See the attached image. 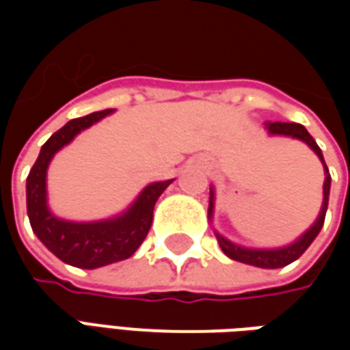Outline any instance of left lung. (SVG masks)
<instances>
[{
    "instance_id": "8db88e82",
    "label": "left lung",
    "mask_w": 350,
    "mask_h": 350,
    "mask_svg": "<svg viewBox=\"0 0 350 350\" xmlns=\"http://www.w3.org/2000/svg\"><path fill=\"white\" fill-rule=\"evenodd\" d=\"M266 129L270 135H283V137L298 138L301 142L313 150V152L319 155V159L323 161L324 165V198H323V208H321V213L317 221L311 225V227L304 232V234L293 242L291 245H285V247H278V250H250V247H242V245H236V243L228 242L227 238H223L219 232H215V238L219 242V247L223 250V253L227 255L228 258L232 260H238V262L251 264V266H257V268H283L286 264L294 262L296 258H300L304 255V251L308 250L311 242L315 240L317 234L321 232V228L324 225V217H326V210H328V195H330V172H328V167L324 163L323 152L321 148L317 146L315 138L311 137L308 133V129L300 125V123H285V122H266ZM213 215V189L210 191V208H208V219H212Z\"/></svg>"
}]
</instances>
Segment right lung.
I'll return each instance as SVG.
<instances>
[{
	"mask_svg": "<svg viewBox=\"0 0 350 350\" xmlns=\"http://www.w3.org/2000/svg\"><path fill=\"white\" fill-rule=\"evenodd\" d=\"M112 110H100L65 123L42 144L41 153L29 170L26 182L27 217L31 228L46 250L59 260L77 268L93 270L129 258L148 236L153 221V206L172 180L146 185L133 204L118 217L92 223H77L56 217L46 202V170L52 157L71 142L80 131L103 120Z\"/></svg>",
	"mask_w": 350,
	"mask_h": 350,
	"instance_id": "right-lung-1",
	"label": "right lung"
}]
</instances>
